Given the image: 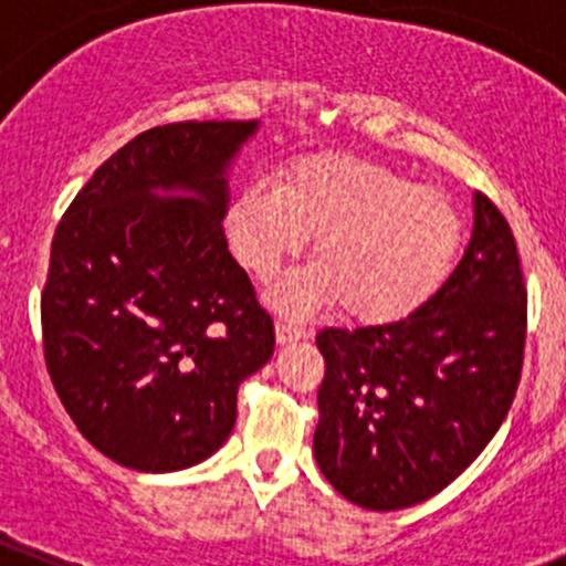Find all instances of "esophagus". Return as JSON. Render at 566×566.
<instances>
[{
	"label": "esophagus",
	"mask_w": 566,
	"mask_h": 566,
	"mask_svg": "<svg viewBox=\"0 0 566 566\" xmlns=\"http://www.w3.org/2000/svg\"><path fill=\"white\" fill-rule=\"evenodd\" d=\"M306 336H310V331H306L304 325H295L293 319H279V323H276L279 345H287V342L306 339Z\"/></svg>",
	"instance_id": "esophagus-1"
}]
</instances>
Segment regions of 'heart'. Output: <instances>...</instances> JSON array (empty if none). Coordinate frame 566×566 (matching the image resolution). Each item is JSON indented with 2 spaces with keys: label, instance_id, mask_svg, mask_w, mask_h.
<instances>
[{
  "label": "heart",
  "instance_id": "heart-1",
  "mask_svg": "<svg viewBox=\"0 0 566 566\" xmlns=\"http://www.w3.org/2000/svg\"><path fill=\"white\" fill-rule=\"evenodd\" d=\"M232 254L260 282L315 238L310 271L276 290L287 310L336 301L358 323L408 317L447 282L462 241L449 193L345 153L295 158L276 186L251 182L224 213Z\"/></svg>",
  "mask_w": 566,
  "mask_h": 566
}]
</instances>
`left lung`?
Instances as JSON below:
<instances>
[{
    "instance_id": "left-lung-1",
    "label": "left lung",
    "mask_w": 566,
    "mask_h": 566,
    "mask_svg": "<svg viewBox=\"0 0 566 566\" xmlns=\"http://www.w3.org/2000/svg\"><path fill=\"white\" fill-rule=\"evenodd\" d=\"M526 282L504 213L476 191L473 235L436 295L405 319L323 328L315 458L364 510L441 493L482 454L515 399Z\"/></svg>"
}]
</instances>
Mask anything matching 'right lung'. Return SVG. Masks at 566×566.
<instances>
[{
	"instance_id": "right-lung-1",
	"label": "right lung",
	"mask_w": 566,
	"mask_h": 566,
	"mask_svg": "<svg viewBox=\"0 0 566 566\" xmlns=\"http://www.w3.org/2000/svg\"><path fill=\"white\" fill-rule=\"evenodd\" d=\"M254 130V119L145 130L95 169L54 230L45 369L78 432L125 468L210 458L235 427L238 386L273 356V319L221 230L227 167Z\"/></svg>"
}]
</instances>
